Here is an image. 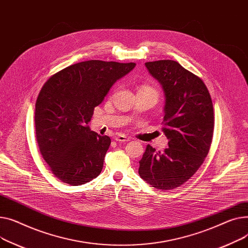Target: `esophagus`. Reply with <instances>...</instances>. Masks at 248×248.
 <instances>
[{"label":"esophagus","mask_w":248,"mask_h":248,"mask_svg":"<svg viewBox=\"0 0 248 248\" xmlns=\"http://www.w3.org/2000/svg\"><path fill=\"white\" fill-rule=\"evenodd\" d=\"M114 139L117 142H128V141H130V138L123 135V134H118L117 136H115Z\"/></svg>","instance_id":"esophagus-1"}]
</instances>
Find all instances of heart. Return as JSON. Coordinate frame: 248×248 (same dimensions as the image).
I'll list each match as a JSON object with an SVG mask.
<instances>
[{
	"instance_id": "heart-1",
	"label": "heart",
	"mask_w": 248,
	"mask_h": 248,
	"mask_svg": "<svg viewBox=\"0 0 248 248\" xmlns=\"http://www.w3.org/2000/svg\"><path fill=\"white\" fill-rule=\"evenodd\" d=\"M140 90H147V91H151V92H153L154 94H156L157 95V93H156V91H155V89H153L152 87H150V86H147V85H145V86H142L141 88H140Z\"/></svg>"
}]
</instances>
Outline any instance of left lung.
<instances>
[{
	"label": "left lung",
	"instance_id": "8db88e82",
	"mask_svg": "<svg viewBox=\"0 0 248 248\" xmlns=\"http://www.w3.org/2000/svg\"><path fill=\"white\" fill-rule=\"evenodd\" d=\"M164 92V128L168 148L156 151L150 145L139 161V175L152 187H179L198 170L212 141L214 116L210 94L203 81L178 62L145 63Z\"/></svg>",
	"mask_w": 248,
	"mask_h": 248
}]
</instances>
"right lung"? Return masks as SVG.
<instances>
[{
    "label": "right lung",
    "instance_id": "right-lung-1",
    "mask_svg": "<svg viewBox=\"0 0 248 248\" xmlns=\"http://www.w3.org/2000/svg\"><path fill=\"white\" fill-rule=\"evenodd\" d=\"M135 66L85 61L58 72L42 87L35 110L37 142L51 171L62 182L78 186L102 171L111 139L91 131L88 123L114 83Z\"/></svg>",
    "mask_w": 248,
    "mask_h": 248
}]
</instances>
